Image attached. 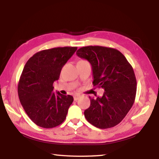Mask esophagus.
Returning <instances> with one entry per match:
<instances>
[{"label": "esophagus", "instance_id": "obj_1", "mask_svg": "<svg viewBox=\"0 0 159 159\" xmlns=\"http://www.w3.org/2000/svg\"><path fill=\"white\" fill-rule=\"evenodd\" d=\"M80 97V95H75L74 96V100L75 101H76V100H78V99H79V98Z\"/></svg>", "mask_w": 159, "mask_h": 159}]
</instances>
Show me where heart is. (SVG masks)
<instances>
[{
	"label": "heart",
	"mask_w": 159,
	"mask_h": 159,
	"mask_svg": "<svg viewBox=\"0 0 159 159\" xmlns=\"http://www.w3.org/2000/svg\"><path fill=\"white\" fill-rule=\"evenodd\" d=\"M80 61H85V60H80Z\"/></svg>",
	"instance_id": "1"
}]
</instances>
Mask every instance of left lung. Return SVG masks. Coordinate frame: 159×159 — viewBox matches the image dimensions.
Wrapping results in <instances>:
<instances>
[{
  "mask_svg": "<svg viewBox=\"0 0 159 159\" xmlns=\"http://www.w3.org/2000/svg\"><path fill=\"white\" fill-rule=\"evenodd\" d=\"M76 55L92 65L93 85L102 88V98H90L86 120L100 129L114 127L130 111L135 99L137 80L131 64L116 49L103 46L79 48Z\"/></svg>",
  "mask_w": 159,
  "mask_h": 159,
  "instance_id": "1",
  "label": "left lung"
}]
</instances>
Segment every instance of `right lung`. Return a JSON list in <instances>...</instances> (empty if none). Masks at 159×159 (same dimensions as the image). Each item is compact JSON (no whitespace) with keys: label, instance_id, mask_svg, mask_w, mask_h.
<instances>
[{"label":"right lung","instance_id":"right-lung-1","mask_svg":"<svg viewBox=\"0 0 159 159\" xmlns=\"http://www.w3.org/2000/svg\"><path fill=\"white\" fill-rule=\"evenodd\" d=\"M76 50L58 47L41 50L24 67L17 86L19 99L28 116L40 127L55 128L65 120L74 98L54 93L53 83Z\"/></svg>","mask_w":159,"mask_h":159}]
</instances>
